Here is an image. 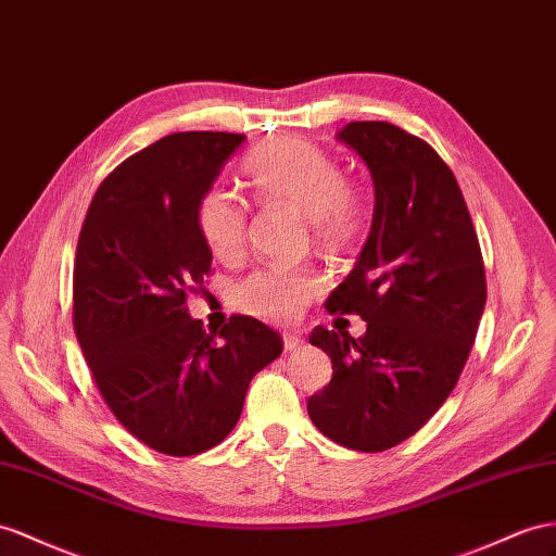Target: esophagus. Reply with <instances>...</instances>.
Listing matches in <instances>:
<instances>
[{
	"label": "esophagus",
	"instance_id": "esophagus-1",
	"mask_svg": "<svg viewBox=\"0 0 556 556\" xmlns=\"http://www.w3.org/2000/svg\"><path fill=\"white\" fill-rule=\"evenodd\" d=\"M303 348V338L295 336V333H283V350L287 352H295Z\"/></svg>",
	"mask_w": 556,
	"mask_h": 556
}]
</instances>
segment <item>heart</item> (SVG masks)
<instances>
[{"mask_svg": "<svg viewBox=\"0 0 556 556\" xmlns=\"http://www.w3.org/2000/svg\"><path fill=\"white\" fill-rule=\"evenodd\" d=\"M241 170L261 202L287 204L305 216L319 249L343 251L362 232L366 208L359 190L345 180L333 156L312 142H263L244 156ZM197 225L216 258L232 261L244 249L247 208L235 194L208 190L199 199ZM321 287L317 269L265 267L237 283L232 305L265 321H289Z\"/></svg>", "mask_w": 556, "mask_h": 556, "instance_id": "obj_1", "label": "heart"}]
</instances>
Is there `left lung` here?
<instances>
[{"instance_id": "8db88e82", "label": "left lung", "mask_w": 556, "mask_h": 556, "mask_svg": "<svg viewBox=\"0 0 556 556\" xmlns=\"http://www.w3.org/2000/svg\"><path fill=\"white\" fill-rule=\"evenodd\" d=\"M336 138L371 170L376 206L359 261L326 309L357 312L366 333L312 331L333 378L307 414L336 444L378 453L416 434L453 392L486 275L458 180L425 140L388 122H350Z\"/></svg>"}]
</instances>
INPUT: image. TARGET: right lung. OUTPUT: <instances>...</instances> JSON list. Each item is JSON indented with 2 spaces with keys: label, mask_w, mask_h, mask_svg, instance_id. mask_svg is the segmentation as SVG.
<instances>
[{
  "label": "right lung",
  "mask_w": 556,
  "mask_h": 556,
  "mask_svg": "<svg viewBox=\"0 0 556 556\" xmlns=\"http://www.w3.org/2000/svg\"><path fill=\"white\" fill-rule=\"evenodd\" d=\"M244 140L188 131L152 142L103 180L77 241L73 317L96 386L136 439L178 458L235 430L249 382L283 350L244 315L206 333L185 303L213 261L199 199Z\"/></svg>",
  "instance_id": "obj_1"
}]
</instances>
